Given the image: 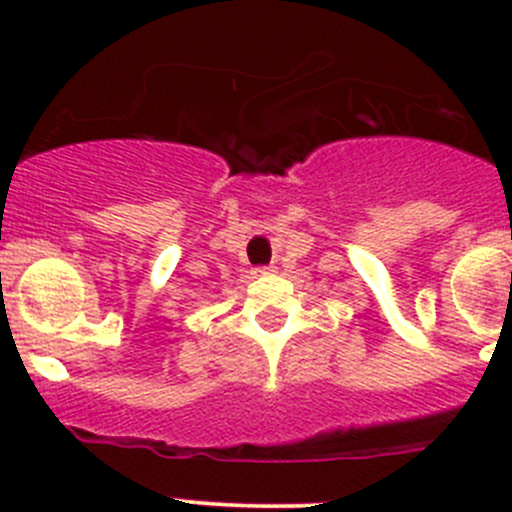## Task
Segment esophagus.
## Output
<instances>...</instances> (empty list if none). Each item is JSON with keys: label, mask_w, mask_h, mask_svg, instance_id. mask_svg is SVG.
I'll return each instance as SVG.
<instances>
[{"label": "esophagus", "mask_w": 512, "mask_h": 512, "mask_svg": "<svg viewBox=\"0 0 512 512\" xmlns=\"http://www.w3.org/2000/svg\"><path fill=\"white\" fill-rule=\"evenodd\" d=\"M272 272H275V267H255V270H252V275L262 277V275H272Z\"/></svg>", "instance_id": "obj_1"}]
</instances>
